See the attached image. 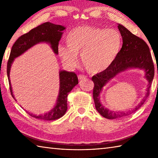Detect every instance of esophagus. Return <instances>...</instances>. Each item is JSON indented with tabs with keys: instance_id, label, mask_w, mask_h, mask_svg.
<instances>
[{
	"instance_id": "34e87169",
	"label": "esophagus",
	"mask_w": 158,
	"mask_h": 158,
	"mask_svg": "<svg viewBox=\"0 0 158 158\" xmlns=\"http://www.w3.org/2000/svg\"><path fill=\"white\" fill-rule=\"evenodd\" d=\"M86 78H87V76H85L84 75H79L78 76L79 80H85Z\"/></svg>"
}]
</instances>
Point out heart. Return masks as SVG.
<instances>
[{"label":"heart","mask_w":158,"mask_h":158,"mask_svg":"<svg viewBox=\"0 0 158 158\" xmlns=\"http://www.w3.org/2000/svg\"><path fill=\"white\" fill-rule=\"evenodd\" d=\"M67 45L58 47V53L67 66H76L78 55L89 73H100L111 66L122 47L117 30L82 26L73 29L66 37Z\"/></svg>","instance_id":"heart-1"}]
</instances>
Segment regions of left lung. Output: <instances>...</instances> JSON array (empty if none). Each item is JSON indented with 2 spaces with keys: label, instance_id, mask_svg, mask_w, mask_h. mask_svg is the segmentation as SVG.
I'll return each mask as SVG.
<instances>
[{
  "label": "left lung",
  "instance_id": "left-lung-1",
  "mask_svg": "<svg viewBox=\"0 0 158 158\" xmlns=\"http://www.w3.org/2000/svg\"><path fill=\"white\" fill-rule=\"evenodd\" d=\"M118 25L123 43L120 52L114 63L108 69L97 73L91 78L94 82L93 96L96 109L101 115L110 120L129 115L140 108L148 96L150 87L154 77L153 62L147 44L141 38L133 34L123 25L119 23ZM133 69H140L145 72L144 77L148 82L144 98L135 108L129 111H113L106 108L99 99L103 88L119 73Z\"/></svg>",
  "mask_w": 158,
  "mask_h": 158
}]
</instances>
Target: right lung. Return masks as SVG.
<instances>
[{"label":"right lung","instance_id":"obj_1","mask_svg":"<svg viewBox=\"0 0 158 158\" xmlns=\"http://www.w3.org/2000/svg\"><path fill=\"white\" fill-rule=\"evenodd\" d=\"M66 27L62 25H54L53 23L47 22L41 24L36 27L32 29L27 34L21 35L15 42L11 50L7 69L10 92L14 99H15V97L13 94L10 74L11 64L15 58L19 57L38 43L49 44L53 53L56 55H58L59 41ZM59 93L54 106L49 111L43 115H35L29 113V114L32 117L44 120H55L62 117L65 114L67 110V96L73 87L78 84V80L75 73L65 70L59 71ZM15 100H16L15 99Z\"/></svg>","mask_w":158,"mask_h":158}]
</instances>
